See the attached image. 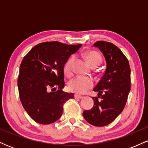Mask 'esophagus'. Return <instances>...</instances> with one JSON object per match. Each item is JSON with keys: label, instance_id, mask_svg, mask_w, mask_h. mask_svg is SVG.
<instances>
[{"label": "esophagus", "instance_id": "esophagus-1", "mask_svg": "<svg viewBox=\"0 0 148 148\" xmlns=\"http://www.w3.org/2000/svg\"><path fill=\"white\" fill-rule=\"evenodd\" d=\"M74 97L76 98V99H83V98H84V97L83 96H81V95H78V94H75L74 95Z\"/></svg>", "mask_w": 148, "mask_h": 148}]
</instances>
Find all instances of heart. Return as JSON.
<instances>
[{"label": "heart", "instance_id": "b5f03b06", "mask_svg": "<svg viewBox=\"0 0 148 148\" xmlns=\"http://www.w3.org/2000/svg\"><path fill=\"white\" fill-rule=\"evenodd\" d=\"M86 60L91 67L99 65L101 62V56L97 52L94 51H88L85 55ZM74 60V58L71 57L66 62L64 66V72L66 75L69 76L72 74V64ZM94 86L92 79L84 76H76L71 80L69 83V88L71 91L78 93L84 94L88 90L91 89Z\"/></svg>", "mask_w": 148, "mask_h": 148}]
</instances>
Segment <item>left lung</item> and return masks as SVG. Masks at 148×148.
Masks as SVG:
<instances>
[{"label": "left lung", "instance_id": "obj_1", "mask_svg": "<svg viewBox=\"0 0 148 148\" xmlns=\"http://www.w3.org/2000/svg\"><path fill=\"white\" fill-rule=\"evenodd\" d=\"M93 47L103 53L106 68L93 89L98 92V97H92L94 106L90 110L84 111L83 115L88 123L103 127L114 121L125 108L131 89V70L127 58L113 44L97 41Z\"/></svg>", "mask_w": 148, "mask_h": 148}]
</instances>
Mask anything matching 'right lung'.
<instances>
[{
	"label": "right lung",
	"instance_id": "add662e5",
	"mask_svg": "<svg viewBox=\"0 0 148 148\" xmlns=\"http://www.w3.org/2000/svg\"><path fill=\"white\" fill-rule=\"evenodd\" d=\"M81 46L43 42L23 58L17 81L18 93L25 111L36 123L56 122L62 114L64 102L74 99L73 93L62 91L64 66Z\"/></svg>",
	"mask_w": 148,
	"mask_h": 148
}]
</instances>
